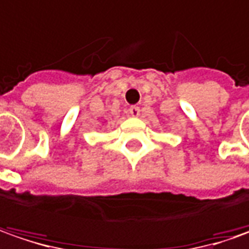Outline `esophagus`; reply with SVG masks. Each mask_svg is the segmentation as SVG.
Wrapping results in <instances>:
<instances>
[{
    "mask_svg": "<svg viewBox=\"0 0 249 249\" xmlns=\"http://www.w3.org/2000/svg\"><path fill=\"white\" fill-rule=\"evenodd\" d=\"M129 114L132 117H138L141 114V107L139 106H136V105H133L129 107Z\"/></svg>",
    "mask_w": 249,
    "mask_h": 249,
    "instance_id": "esophagus-1",
    "label": "esophagus"
}]
</instances>
